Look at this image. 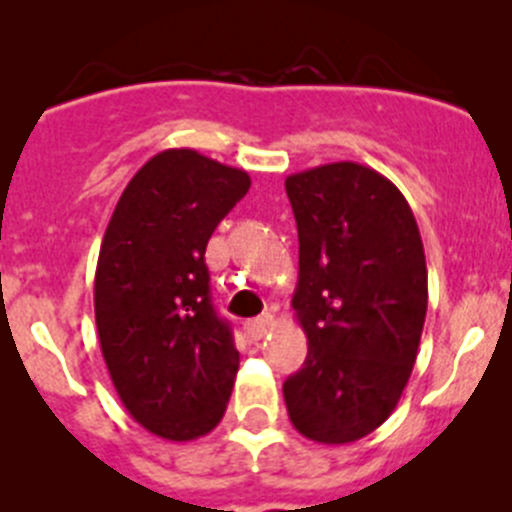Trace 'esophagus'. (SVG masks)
I'll return each instance as SVG.
<instances>
[{
    "label": "esophagus",
    "instance_id": "34e87169",
    "mask_svg": "<svg viewBox=\"0 0 512 512\" xmlns=\"http://www.w3.org/2000/svg\"><path fill=\"white\" fill-rule=\"evenodd\" d=\"M271 327H274V317H271V314H261L256 320H248L246 325H243V330H246V335L251 337V340H261Z\"/></svg>",
    "mask_w": 512,
    "mask_h": 512
}]
</instances>
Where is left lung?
<instances>
[{
    "instance_id": "8db88e82",
    "label": "left lung",
    "mask_w": 512,
    "mask_h": 512,
    "mask_svg": "<svg viewBox=\"0 0 512 512\" xmlns=\"http://www.w3.org/2000/svg\"><path fill=\"white\" fill-rule=\"evenodd\" d=\"M284 185L299 233L292 307L309 345L284 381L289 419L312 442H358L393 414L419 353V225L401 190L363 164H322Z\"/></svg>"
}]
</instances>
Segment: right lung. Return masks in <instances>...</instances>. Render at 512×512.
<instances>
[{
    "label": "right lung",
    "mask_w": 512,
    "mask_h": 512,
    "mask_svg": "<svg viewBox=\"0 0 512 512\" xmlns=\"http://www.w3.org/2000/svg\"><path fill=\"white\" fill-rule=\"evenodd\" d=\"M251 187L243 170L167 149L121 192L96 266V327L116 393L147 431L190 442L218 426L238 373L210 299L205 248Z\"/></svg>",
    "instance_id": "right-lung-1"
}]
</instances>
